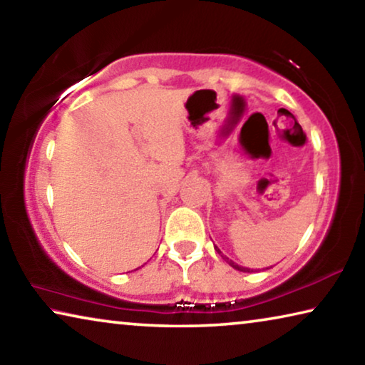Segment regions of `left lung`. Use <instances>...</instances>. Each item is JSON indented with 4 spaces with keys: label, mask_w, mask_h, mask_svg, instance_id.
I'll use <instances>...</instances> for the list:
<instances>
[{
    "label": "left lung",
    "mask_w": 365,
    "mask_h": 365,
    "mask_svg": "<svg viewBox=\"0 0 365 365\" xmlns=\"http://www.w3.org/2000/svg\"><path fill=\"white\" fill-rule=\"evenodd\" d=\"M215 250H217V248H215ZM217 252H219V255H220L222 257H224V259H225V261H227L228 264H230V265H232V267H233V269H237V270H240V272H251L250 269H246V267H242V265L235 264L233 261H230V259H228V257H225V256H224V255H222V252H220V250H217Z\"/></svg>",
    "instance_id": "1"
}]
</instances>
